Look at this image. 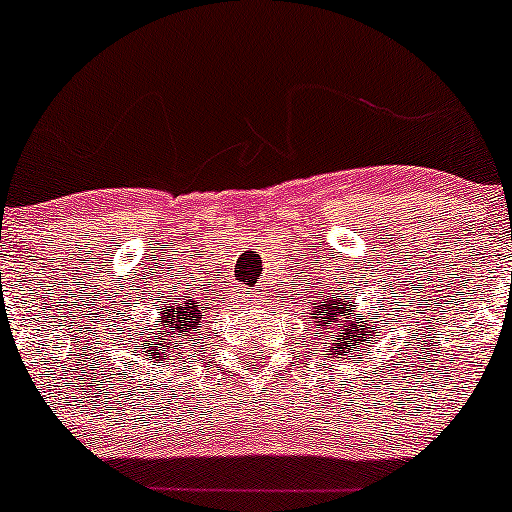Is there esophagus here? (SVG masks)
<instances>
[{"label":"esophagus","instance_id":"obj_1","mask_svg":"<svg viewBox=\"0 0 512 512\" xmlns=\"http://www.w3.org/2000/svg\"><path fill=\"white\" fill-rule=\"evenodd\" d=\"M242 302H245V307H250V302H247V299H245V297H242Z\"/></svg>","mask_w":512,"mask_h":512}]
</instances>
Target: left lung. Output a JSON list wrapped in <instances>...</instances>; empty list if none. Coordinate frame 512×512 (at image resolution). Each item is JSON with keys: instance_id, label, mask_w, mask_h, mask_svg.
<instances>
[{"instance_id": "obj_1", "label": "left lung", "mask_w": 512, "mask_h": 512, "mask_svg": "<svg viewBox=\"0 0 512 512\" xmlns=\"http://www.w3.org/2000/svg\"><path fill=\"white\" fill-rule=\"evenodd\" d=\"M356 309L359 304L352 297L332 294L327 299H317V307L312 312L314 317H309V322H314L317 337H322L329 359H344L349 354H356L361 359L364 352L371 356V344L374 339H379V332H376L379 327L371 317H356Z\"/></svg>"}]
</instances>
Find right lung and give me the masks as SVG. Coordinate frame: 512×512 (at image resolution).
Instances as JSON below:
<instances>
[{"mask_svg":"<svg viewBox=\"0 0 512 512\" xmlns=\"http://www.w3.org/2000/svg\"><path fill=\"white\" fill-rule=\"evenodd\" d=\"M208 309H210L208 304L203 307L200 299H185V302L180 304L178 302L163 304L158 312L160 314L158 329H163V332H148V334H156V337H146V332H143V337L133 339V344H143L141 352L148 361H151V364L156 366L165 364L168 356L185 354V344L195 342V337H198V324L200 319L205 317Z\"/></svg>","mask_w":512,"mask_h":512,"instance_id":"1","label":"right lung"}]
</instances>
